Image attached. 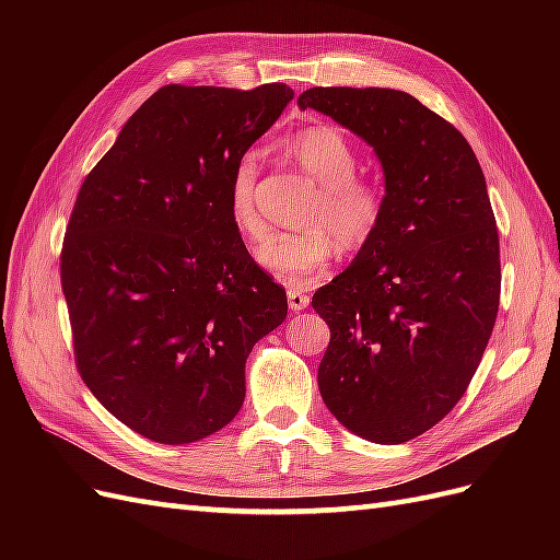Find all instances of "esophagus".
Wrapping results in <instances>:
<instances>
[{
  "instance_id": "obj_1",
  "label": "esophagus",
  "mask_w": 560,
  "mask_h": 560,
  "mask_svg": "<svg viewBox=\"0 0 560 560\" xmlns=\"http://www.w3.org/2000/svg\"><path fill=\"white\" fill-rule=\"evenodd\" d=\"M287 301H290V308L292 311H303L308 306V301H311V296L301 290V287H290V290H287Z\"/></svg>"
}]
</instances>
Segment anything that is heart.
Masks as SVG:
<instances>
[{
  "label": "heart",
  "mask_w": 560,
  "mask_h": 560,
  "mask_svg": "<svg viewBox=\"0 0 560 560\" xmlns=\"http://www.w3.org/2000/svg\"><path fill=\"white\" fill-rule=\"evenodd\" d=\"M290 154L317 191L301 212L299 231L276 233L257 249V261L284 282L306 284L325 268L336 243L352 252L378 233L385 217L383 186L358 175L360 159L346 135L334 126L301 130ZM259 154L243 151L229 179V217L245 241H259L266 222L257 208Z\"/></svg>",
  "instance_id": "heart-1"
}]
</instances>
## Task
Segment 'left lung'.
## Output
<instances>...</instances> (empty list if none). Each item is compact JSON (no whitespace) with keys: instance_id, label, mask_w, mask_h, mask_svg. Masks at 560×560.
<instances>
[{"instance_id":"8db88e82","label":"left lung","mask_w":560,"mask_h":560,"mask_svg":"<svg viewBox=\"0 0 560 560\" xmlns=\"http://www.w3.org/2000/svg\"><path fill=\"white\" fill-rule=\"evenodd\" d=\"M374 147L385 217L313 294L331 338L317 369L338 422L376 444L434 428L477 374L500 306V241L481 165L446 118L393 89L299 95Z\"/></svg>"}]
</instances>
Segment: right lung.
Listing matches in <instances>:
<instances>
[{"label": "right lung", "instance_id": "right-lung-1", "mask_svg": "<svg viewBox=\"0 0 560 560\" xmlns=\"http://www.w3.org/2000/svg\"><path fill=\"white\" fill-rule=\"evenodd\" d=\"M294 97L159 89L83 179L60 252L74 362L105 409L159 444L235 418L245 360L287 315V294L229 217L238 161Z\"/></svg>", "mask_w": 560, "mask_h": 560}]
</instances>
